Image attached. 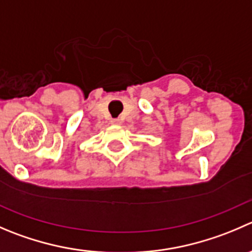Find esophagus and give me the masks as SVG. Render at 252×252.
Instances as JSON below:
<instances>
[{
  "label": "esophagus",
  "instance_id": "obj_1",
  "mask_svg": "<svg viewBox=\"0 0 252 252\" xmlns=\"http://www.w3.org/2000/svg\"><path fill=\"white\" fill-rule=\"evenodd\" d=\"M111 123L112 124H116V126H118V124H121V121H119V119H112Z\"/></svg>",
  "mask_w": 252,
  "mask_h": 252
}]
</instances>
